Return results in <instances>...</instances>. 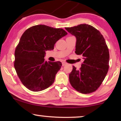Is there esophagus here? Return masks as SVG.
Returning a JSON list of instances; mask_svg holds the SVG:
<instances>
[{
	"instance_id": "obj_1",
	"label": "esophagus",
	"mask_w": 121,
	"mask_h": 121,
	"mask_svg": "<svg viewBox=\"0 0 121 121\" xmlns=\"http://www.w3.org/2000/svg\"><path fill=\"white\" fill-rule=\"evenodd\" d=\"M67 65V63H66V62H62V66H65V65Z\"/></svg>"
}]
</instances>
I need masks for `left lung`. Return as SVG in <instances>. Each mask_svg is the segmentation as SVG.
I'll return each mask as SVG.
<instances>
[{"mask_svg": "<svg viewBox=\"0 0 121 121\" xmlns=\"http://www.w3.org/2000/svg\"><path fill=\"white\" fill-rule=\"evenodd\" d=\"M76 38L75 53L82 56L79 70L73 67L69 75L71 86L82 93L93 92L99 87L109 69V53L99 30L86 24L65 28Z\"/></svg>", "mask_w": 121, "mask_h": 121, "instance_id": "8db88e82", "label": "left lung"}]
</instances>
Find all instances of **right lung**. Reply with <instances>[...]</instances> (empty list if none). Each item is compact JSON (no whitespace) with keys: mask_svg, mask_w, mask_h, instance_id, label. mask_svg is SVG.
Masks as SVG:
<instances>
[{"mask_svg":"<svg viewBox=\"0 0 121 121\" xmlns=\"http://www.w3.org/2000/svg\"><path fill=\"white\" fill-rule=\"evenodd\" d=\"M66 35L63 29L41 24L24 31L15 49L14 67L20 81L28 89L40 91L54 83L62 64L59 61H45V51L53 50L57 41Z\"/></svg>","mask_w":121,"mask_h":121,"instance_id":"right-lung-1","label":"right lung"}]
</instances>
